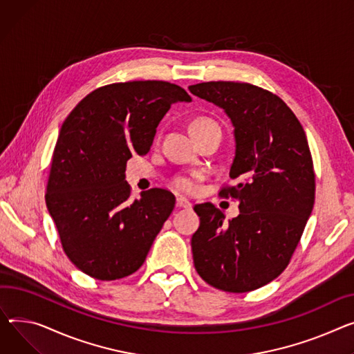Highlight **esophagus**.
Wrapping results in <instances>:
<instances>
[{"mask_svg": "<svg viewBox=\"0 0 354 354\" xmlns=\"http://www.w3.org/2000/svg\"><path fill=\"white\" fill-rule=\"evenodd\" d=\"M176 207H185V209H189L192 207V203L185 199V198H176Z\"/></svg>", "mask_w": 354, "mask_h": 354, "instance_id": "esophagus-1", "label": "esophagus"}]
</instances>
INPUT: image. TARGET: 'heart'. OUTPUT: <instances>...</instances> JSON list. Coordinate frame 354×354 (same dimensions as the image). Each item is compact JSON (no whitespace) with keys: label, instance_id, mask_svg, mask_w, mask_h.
<instances>
[{"label":"heart","instance_id":"b5f03b06","mask_svg":"<svg viewBox=\"0 0 354 354\" xmlns=\"http://www.w3.org/2000/svg\"><path fill=\"white\" fill-rule=\"evenodd\" d=\"M212 124H215V122L210 121V120H206V118H199V120H195L191 124V129L199 128V127H205V125H212ZM199 179H201L199 175H182V176H178L174 180V187H175L176 191H179L182 194L192 195V194H195L198 191Z\"/></svg>","mask_w":354,"mask_h":354}]
</instances>
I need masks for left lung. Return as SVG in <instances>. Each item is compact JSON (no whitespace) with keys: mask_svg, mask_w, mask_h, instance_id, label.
Returning a JSON list of instances; mask_svg holds the SVG:
<instances>
[{"mask_svg":"<svg viewBox=\"0 0 354 354\" xmlns=\"http://www.w3.org/2000/svg\"><path fill=\"white\" fill-rule=\"evenodd\" d=\"M194 95L222 108L233 125L236 186L221 196L239 201L241 214L225 223L210 202L194 209L192 236L199 276L216 289L245 293L286 269L315 205V171L308 138L292 109L274 93L246 82L191 85Z\"/></svg>","mask_w":354,"mask_h":354,"instance_id":"left-lung-1","label":"left lung"}]
</instances>
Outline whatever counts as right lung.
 Returning <instances> with one entry per match:
<instances>
[{"instance_id":"add662e5","label":"right lung","mask_w":354,"mask_h":354,"mask_svg":"<svg viewBox=\"0 0 354 354\" xmlns=\"http://www.w3.org/2000/svg\"><path fill=\"white\" fill-rule=\"evenodd\" d=\"M191 101L171 82H118L92 91L66 116L45 202L64 252L88 276L116 280L144 265L175 196L153 187L131 201L127 160L149 152L172 104Z\"/></svg>"}]
</instances>
